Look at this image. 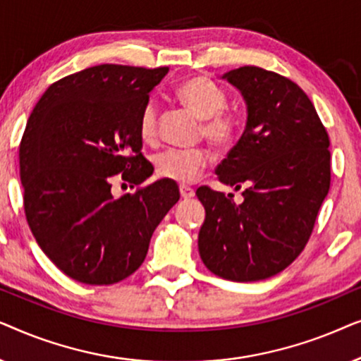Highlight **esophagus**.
Returning a JSON list of instances; mask_svg holds the SVG:
<instances>
[{"label":"esophagus","mask_w":361,"mask_h":361,"mask_svg":"<svg viewBox=\"0 0 361 361\" xmlns=\"http://www.w3.org/2000/svg\"><path fill=\"white\" fill-rule=\"evenodd\" d=\"M179 190H180L182 199H192V197L195 195V190L192 189V187H189V185H180Z\"/></svg>","instance_id":"34e87169"}]
</instances>
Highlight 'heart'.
I'll use <instances>...</instances> for the list:
<instances>
[{"label":"heart","instance_id":"heart-1","mask_svg":"<svg viewBox=\"0 0 361 361\" xmlns=\"http://www.w3.org/2000/svg\"><path fill=\"white\" fill-rule=\"evenodd\" d=\"M177 97L189 110L202 120V131L215 146L233 145L240 135L238 116L224 111L226 95L219 85L205 77H192L177 88ZM140 135L145 141H152L157 135V106L146 103L140 116ZM209 164V152L204 147H169L154 157L157 176L187 184L202 174Z\"/></svg>","mask_w":361,"mask_h":361}]
</instances>
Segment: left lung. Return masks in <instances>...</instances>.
Wrapping results in <instances>:
<instances>
[{
    "mask_svg": "<svg viewBox=\"0 0 361 361\" xmlns=\"http://www.w3.org/2000/svg\"><path fill=\"white\" fill-rule=\"evenodd\" d=\"M221 78L243 97L246 125L215 174L243 190V202L197 189L205 209L199 253L214 274L250 283L281 273L304 250L329 194L330 142L312 102L289 78L251 66Z\"/></svg>",
    "mask_w": 361,
    "mask_h": 361,
    "instance_id": "8db88e82",
    "label": "left lung"
}]
</instances>
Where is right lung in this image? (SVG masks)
<instances>
[{
	"label": "right lung",
	"mask_w": 361,
	"mask_h": 361,
	"mask_svg": "<svg viewBox=\"0 0 361 361\" xmlns=\"http://www.w3.org/2000/svg\"><path fill=\"white\" fill-rule=\"evenodd\" d=\"M169 72L102 63L52 83L19 146L24 212L49 259L83 284H115L147 255L151 236L179 200L161 179L120 199L111 179L141 185L154 167L141 154L140 116Z\"/></svg>",
	"instance_id": "right-lung-1"
}]
</instances>
